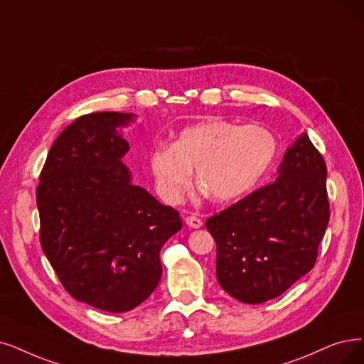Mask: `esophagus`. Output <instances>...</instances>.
I'll return each mask as SVG.
<instances>
[{
    "label": "esophagus",
    "mask_w": 364,
    "mask_h": 364,
    "mask_svg": "<svg viewBox=\"0 0 364 364\" xmlns=\"http://www.w3.org/2000/svg\"><path fill=\"white\" fill-rule=\"evenodd\" d=\"M185 223H186L188 227H191V228H200V227L203 225V221L200 220V218H197L196 215L186 216V218H185Z\"/></svg>",
    "instance_id": "1"
}]
</instances>
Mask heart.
Listing matches in <instances>:
<instances>
[{"label": "heart", "mask_w": 364, "mask_h": 364, "mask_svg": "<svg viewBox=\"0 0 364 364\" xmlns=\"http://www.w3.org/2000/svg\"><path fill=\"white\" fill-rule=\"evenodd\" d=\"M278 143L269 129L225 119L186 127L173 144H155L148 164L166 201L179 203L196 179L216 201L250 193L273 163Z\"/></svg>", "instance_id": "obj_1"}]
</instances>
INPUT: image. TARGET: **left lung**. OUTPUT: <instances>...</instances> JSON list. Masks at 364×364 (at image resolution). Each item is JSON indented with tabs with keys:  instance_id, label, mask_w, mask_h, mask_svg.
Segmentation results:
<instances>
[{
	"instance_id": "1",
	"label": "left lung",
	"mask_w": 364,
	"mask_h": 364,
	"mask_svg": "<svg viewBox=\"0 0 364 364\" xmlns=\"http://www.w3.org/2000/svg\"><path fill=\"white\" fill-rule=\"evenodd\" d=\"M326 176L321 154L303 133L287 148L273 183L209 218L224 291L263 303L314 267L330 218Z\"/></svg>"
}]
</instances>
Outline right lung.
<instances>
[{"label":"right lung","instance_id":"obj_1","mask_svg":"<svg viewBox=\"0 0 364 364\" xmlns=\"http://www.w3.org/2000/svg\"><path fill=\"white\" fill-rule=\"evenodd\" d=\"M133 113L83 114L56 137L40 173V243L71 297L107 312L132 311L161 279L159 251L179 212L133 183L118 132Z\"/></svg>","mask_w":364,"mask_h":364}]
</instances>
